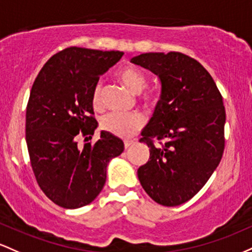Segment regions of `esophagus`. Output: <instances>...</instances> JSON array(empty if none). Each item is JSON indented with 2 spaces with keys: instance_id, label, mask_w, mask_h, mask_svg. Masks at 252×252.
Wrapping results in <instances>:
<instances>
[{
  "instance_id": "esophagus-1",
  "label": "esophagus",
  "mask_w": 252,
  "mask_h": 252,
  "mask_svg": "<svg viewBox=\"0 0 252 252\" xmlns=\"http://www.w3.org/2000/svg\"><path fill=\"white\" fill-rule=\"evenodd\" d=\"M133 143L134 141H132V140H125L124 141V146H125V149H128L129 146L133 145Z\"/></svg>"
}]
</instances>
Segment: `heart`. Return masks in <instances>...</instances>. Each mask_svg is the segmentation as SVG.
<instances>
[{
    "instance_id": "heart-1",
    "label": "heart",
    "mask_w": 252,
    "mask_h": 252,
    "mask_svg": "<svg viewBox=\"0 0 252 252\" xmlns=\"http://www.w3.org/2000/svg\"><path fill=\"white\" fill-rule=\"evenodd\" d=\"M121 83L133 94H140L148 86V77L135 66H126L118 72ZM160 101V94L156 89H150L141 96V102L148 108H154ZM92 104L95 109L102 106V83L97 82L93 88ZM145 119L140 114L123 115L117 113L107 114L101 119V128L113 135L120 138H129L134 135L144 126Z\"/></svg>"
}]
</instances>
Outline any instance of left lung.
<instances>
[{"instance_id": "1", "label": "left lung", "mask_w": 252, "mask_h": 252, "mask_svg": "<svg viewBox=\"0 0 252 252\" xmlns=\"http://www.w3.org/2000/svg\"><path fill=\"white\" fill-rule=\"evenodd\" d=\"M131 62L162 82L159 103L141 132L150 158L138 169V179L154 201L179 206L199 193L221 160L222 96L210 72L185 53H143Z\"/></svg>"}]
</instances>
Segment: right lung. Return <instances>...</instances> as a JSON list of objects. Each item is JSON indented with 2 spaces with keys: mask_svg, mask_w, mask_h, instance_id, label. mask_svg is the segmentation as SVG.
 I'll list each match as a JSON object with an SVG mask.
<instances>
[{
  "mask_svg": "<svg viewBox=\"0 0 252 252\" xmlns=\"http://www.w3.org/2000/svg\"><path fill=\"white\" fill-rule=\"evenodd\" d=\"M124 52L71 46L53 55L36 76L26 111L31 165L45 195L64 208L94 201L106 182L107 164L124 151L123 140L108 132L92 139L97 126L92 93L100 75Z\"/></svg>",
  "mask_w": 252,
  "mask_h": 252,
  "instance_id": "add662e5",
  "label": "right lung"
}]
</instances>
